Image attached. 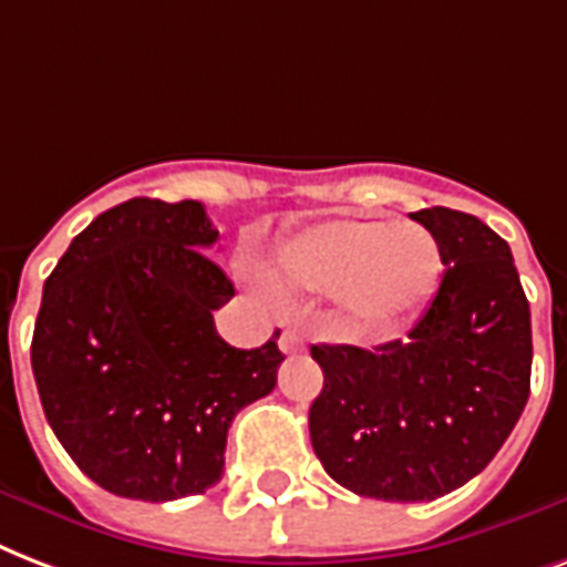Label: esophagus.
<instances>
[{
  "label": "esophagus",
  "mask_w": 567,
  "mask_h": 567,
  "mask_svg": "<svg viewBox=\"0 0 567 567\" xmlns=\"http://www.w3.org/2000/svg\"><path fill=\"white\" fill-rule=\"evenodd\" d=\"M278 346H280V352H284V354H298L301 349H305V340H301V333L292 331V328H287V331L280 333Z\"/></svg>",
  "instance_id": "1"
}]
</instances>
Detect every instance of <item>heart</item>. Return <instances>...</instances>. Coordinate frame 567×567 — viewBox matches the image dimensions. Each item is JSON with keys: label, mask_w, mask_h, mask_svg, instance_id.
<instances>
[{"label": "heart", "mask_w": 567, "mask_h": 567, "mask_svg": "<svg viewBox=\"0 0 567 567\" xmlns=\"http://www.w3.org/2000/svg\"><path fill=\"white\" fill-rule=\"evenodd\" d=\"M284 284L340 296L363 328H390L425 305L441 278V248L423 224L328 218L289 234L278 248Z\"/></svg>", "instance_id": "obj_1"}]
</instances>
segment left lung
Here are the masks:
<instances>
[{
  "label": "left lung",
  "mask_w": 567,
  "mask_h": 567,
  "mask_svg": "<svg viewBox=\"0 0 567 567\" xmlns=\"http://www.w3.org/2000/svg\"><path fill=\"white\" fill-rule=\"evenodd\" d=\"M437 239L441 287L405 340L313 346L322 393L310 441L358 497L420 503L462 488L506 443L529 399L533 324L512 248L476 215L411 213Z\"/></svg>",
  "instance_id": "1"
}]
</instances>
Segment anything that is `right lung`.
I'll list each match as a JSON object with an SVG mask.
<instances>
[{"label": "right lung", "mask_w": 567, "mask_h": 567, "mask_svg": "<svg viewBox=\"0 0 567 567\" xmlns=\"http://www.w3.org/2000/svg\"><path fill=\"white\" fill-rule=\"evenodd\" d=\"M204 204L133 197L96 215L43 284L32 372L52 432L100 488L168 503L221 480L227 429L275 390L278 337L234 349L236 296Z\"/></svg>", "instance_id": "1"}]
</instances>
